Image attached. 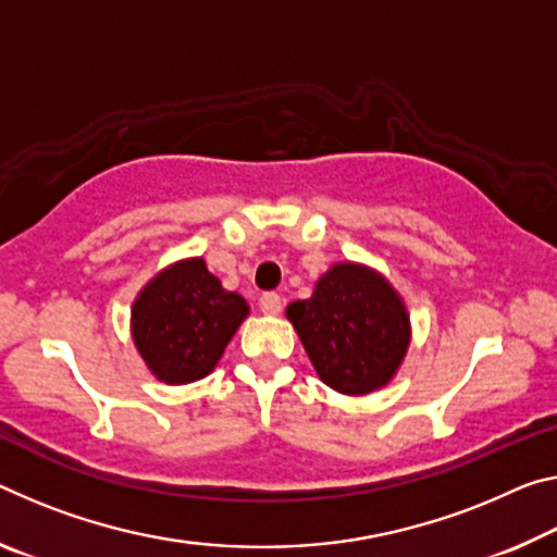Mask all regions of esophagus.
<instances>
[{
  "label": "esophagus",
  "mask_w": 557,
  "mask_h": 557,
  "mask_svg": "<svg viewBox=\"0 0 557 557\" xmlns=\"http://www.w3.org/2000/svg\"><path fill=\"white\" fill-rule=\"evenodd\" d=\"M260 310L264 314H280L282 310V297L277 293H264L260 297Z\"/></svg>",
  "instance_id": "34e87169"
}]
</instances>
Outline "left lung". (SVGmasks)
Instances as JSON below:
<instances>
[{
    "instance_id": "obj_1",
    "label": "left lung",
    "mask_w": 557,
    "mask_h": 557,
    "mask_svg": "<svg viewBox=\"0 0 557 557\" xmlns=\"http://www.w3.org/2000/svg\"><path fill=\"white\" fill-rule=\"evenodd\" d=\"M317 374L342 394H369L399 369L409 347V314L374 270L342 262L310 299L287 307Z\"/></svg>"
}]
</instances>
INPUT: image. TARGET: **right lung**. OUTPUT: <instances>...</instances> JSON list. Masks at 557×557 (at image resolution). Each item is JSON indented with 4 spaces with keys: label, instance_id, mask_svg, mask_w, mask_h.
<instances>
[{
    "label": "right lung",
    "instance_id": "1",
    "mask_svg": "<svg viewBox=\"0 0 557 557\" xmlns=\"http://www.w3.org/2000/svg\"><path fill=\"white\" fill-rule=\"evenodd\" d=\"M247 302L227 293L200 258L156 275L134 302L131 330L151 372L165 384H188L213 372L247 317Z\"/></svg>",
    "mask_w": 557,
    "mask_h": 557
}]
</instances>
